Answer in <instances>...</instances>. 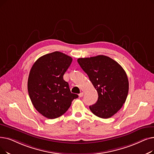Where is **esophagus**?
Instances as JSON below:
<instances>
[{"mask_svg": "<svg viewBox=\"0 0 154 154\" xmlns=\"http://www.w3.org/2000/svg\"><path fill=\"white\" fill-rule=\"evenodd\" d=\"M79 97H82L83 96H84V93L82 92H81V93H80L79 94Z\"/></svg>", "mask_w": 154, "mask_h": 154, "instance_id": "esophagus-1", "label": "esophagus"}]
</instances>
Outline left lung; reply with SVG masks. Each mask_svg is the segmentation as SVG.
<instances>
[{
  "instance_id": "left-lung-1",
  "label": "left lung",
  "mask_w": 154,
  "mask_h": 154,
  "mask_svg": "<svg viewBox=\"0 0 154 154\" xmlns=\"http://www.w3.org/2000/svg\"><path fill=\"white\" fill-rule=\"evenodd\" d=\"M77 62L98 94L97 101L89 106L90 110L101 118L112 116L122 108L128 96L129 82L125 71L118 62L104 55L80 58Z\"/></svg>"
}]
</instances>
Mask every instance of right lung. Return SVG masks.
Instances as JSON below:
<instances>
[{
	"label": "right lung",
	"mask_w": 154,
	"mask_h": 154,
	"mask_svg": "<svg viewBox=\"0 0 154 154\" xmlns=\"http://www.w3.org/2000/svg\"><path fill=\"white\" fill-rule=\"evenodd\" d=\"M72 62L70 57L55 51L39 58L32 66L28 81L29 96L35 109L46 118L61 116L79 97L70 92L63 80Z\"/></svg>",
	"instance_id": "obj_1"
}]
</instances>
